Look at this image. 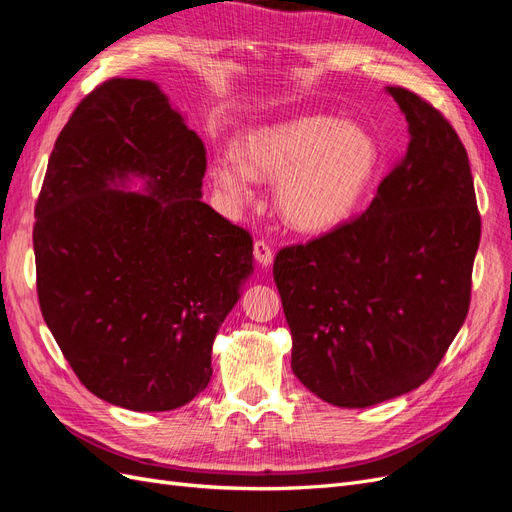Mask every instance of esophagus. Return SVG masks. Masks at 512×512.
<instances>
[{"mask_svg":"<svg viewBox=\"0 0 512 512\" xmlns=\"http://www.w3.org/2000/svg\"><path fill=\"white\" fill-rule=\"evenodd\" d=\"M254 258L260 262L262 267H269L271 262H273V250L269 247V243L267 241H256L254 243Z\"/></svg>","mask_w":512,"mask_h":512,"instance_id":"34e87169","label":"esophagus"}]
</instances>
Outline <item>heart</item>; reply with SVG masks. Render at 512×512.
Listing matches in <instances>:
<instances>
[{
    "label": "heart",
    "mask_w": 512,
    "mask_h": 512,
    "mask_svg": "<svg viewBox=\"0 0 512 512\" xmlns=\"http://www.w3.org/2000/svg\"><path fill=\"white\" fill-rule=\"evenodd\" d=\"M378 160L365 128L309 115L247 132L237 158H215L209 175L230 207L254 196V179H277L273 198L282 220L299 232H329L359 207Z\"/></svg>",
    "instance_id": "obj_1"
}]
</instances>
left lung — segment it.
<instances>
[{
	"instance_id": "8db88e82",
	"label": "left lung",
	"mask_w": 512,
	"mask_h": 512,
	"mask_svg": "<svg viewBox=\"0 0 512 512\" xmlns=\"http://www.w3.org/2000/svg\"><path fill=\"white\" fill-rule=\"evenodd\" d=\"M406 115V156L359 218L277 252L273 280L292 371L339 408L418 389L468 316L480 241L470 160L440 111L386 87Z\"/></svg>"
}]
</instances>
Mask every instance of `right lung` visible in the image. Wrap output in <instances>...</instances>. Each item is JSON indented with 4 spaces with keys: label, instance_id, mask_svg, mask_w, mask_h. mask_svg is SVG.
Instances as JSON below:
<instances>
[{
    "label": "right lung",
    "instance_id": "obj_1",
    "mask_svg": "<svg viewBox=\"0 0 512 512\" xmlns=\"http://www.w3.org/2000/svg\"><path fill=\"white\" fill-rule=\"evenodd\" d=\"M205 145L153 81L111 79L57 136L36 203L46 327L96 397L166 412L211 380L252 275L250 232L203 203ZM132 176L146 194L117 191Z\"/></svg>",
    "mask_w": 512,
    "mask_h": 512
}]
</instances>
